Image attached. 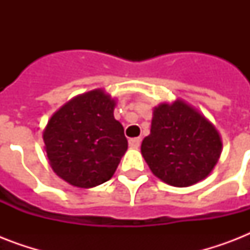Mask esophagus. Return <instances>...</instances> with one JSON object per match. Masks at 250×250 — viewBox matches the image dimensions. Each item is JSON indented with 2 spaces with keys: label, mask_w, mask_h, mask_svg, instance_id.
I'll use <instances>...</instances> for the list:
<instances>
[{
  "label": "esophagus",
  "mask_w": 250,
  "mask_h": 250,
  "mask_svg": "<svg viewBox=\"0 0 250 250\" xmlns=\"http://www.w3.org/2000/svg\"><path fill=\"white\" fill-rule=\"evenodd\" d=\"M128 144H129V146H131V148L137 149L141 144V139H140V137H133V139H129Z\"/></svg>",
  "instance_id": "34e87169"
}]
</instances>
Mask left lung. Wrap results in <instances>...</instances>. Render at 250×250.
Returning <instances> with one entry per match:
<instances>
[{"label": "left lung", "instance_id": "8db88e82", "mask_svg": "<svg viewBox=\"0 0 250 250\" xmlns=\"http://www.w3.org/2000/svg\"><path fill=\"white\" fill-rule=\"evenodd\" d=\"M221 152L215 127L180 100L154 109L150 135L141 144L153 174L174 187H188L205 179Z\"/></svg>", "mask_w": 250, "mask_h": 250}]
</instances>
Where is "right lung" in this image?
Segmentation results:
<instances>
[{"instance_id":"obj_1","label":"right lung","mask_w":250,"mask_h":250,"mask_svg":"<svg viewBox=\"0 0 250 250\" xmlns=\"http://www.w3.org/2000/svg\"><path fill=\"white\" fill-rule=\"evenodd\" d=\"M115 102L101 89L72 98L49 121L44 143L49 164L60 178L79 188L107 182L128 148L123 125L114 118Z\"/></svg>"}]
</instances>
